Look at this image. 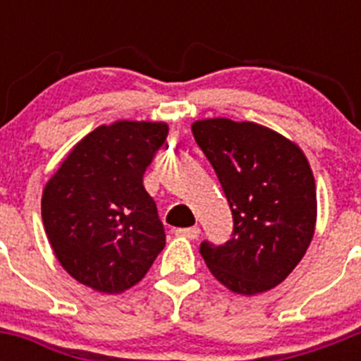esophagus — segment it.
<instances>
[{
    "label": "esophagus",
    "mask_w": 361,
    "mask_h": 361,
    "mask_svg": "<svg viewBox=\"0 0 361 361\" xmlns=\"http://www.w3.org/2000/svg\"><path fill=\"white\" fill-rule=\"evenodd\" d=\"M175 235L184 238H190V240H195L197 237L200 235V228L199 226H193V228H178L175 229Z\"/></svg>",
    "instance_id": "esophagus-1"
}]
</instances>
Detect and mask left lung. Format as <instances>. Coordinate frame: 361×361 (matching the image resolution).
I'll return each mask as SVG.
<instances>
[{"label":"left lung","mask_w":361,"mask_h":361,"mask_svg":"<svg viewBox=\"0 0 361 361\" xmlns=\"http://www.w3.org/2000/svg\"><path fill=\"white\" fill-rule=\"evenodd\" d=\"M191 132L224 190L233 237L200 244L212 275L237 295L269 291L304 258L317 226V186L305 153L275 130L226 117Z\"/></svg>","instance_id":"left-lung-1"}]
</instances>
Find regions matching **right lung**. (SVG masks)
Returning <instances> with one entry per match:
<instances>
[{
	"label": "right lung",
	"mask_w": 361,
	"mask_h": 361,
	"mask_svg": "<svg viewBox=\"0 0 361 361\" xmlns=\"http://www.w3.org/2000/svg\"><path fill=\"white\" fill-rule=\"evenodd\" d=\"M166 135V123L101 124L43 188L41 216L54 255L86 288L119 295L141 282L164 250V228L142 175Z\"/></svg>",
	"instance_id": "right-lung-1"
}]
</instances>
